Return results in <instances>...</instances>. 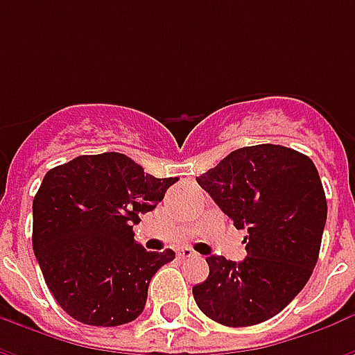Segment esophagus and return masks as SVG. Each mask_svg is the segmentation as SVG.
<instances>
[{
	"mask_svg": "<svg viewBox=\"0 0 355 355\" xmlns=\"http://www.w3.org/2000/svg\"><path fill=\"white\" fill-rule=\"evenodd\" d=\"M196 257H198V253H193L192 249H188V247L178 251V259H196Z\"/></svg>",
	"mask_w": 355,
	"mask_h": 355,
	"instance_id": "34e87169",
	"label": "esophagus"
}]
</instances>
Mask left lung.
Returning <instances> with one entry per match:
<instances>
[{"label": "left lung", "instance_id": "obj_1", "mask_svg": "<svg viewBox=\"0 0 355 355\" xmlns=\"http://www.w3.org/2000/svg\"><path fill=\"white\" fill-rule=\"evenodd\" d=\"M198 184L247 230V257H207L209 277L192 289L196 304L228 327L274 318L302 291L320 257L327 200L315 165L297 150L257 144L234 150Z\"/></svg>", "mask_w": 355, "mask_h": 355}]
</instances>
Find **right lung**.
<instances>
[{"label":"right lung","mask_w":355,"mask_h":355,"mask_svg":"<svg viewBox=\"0 0 355 355\" xmlns=\"http://www.w3.org/2000/svg\"><path fill=\"white\" fill-rule=\"evenodd\" d=\"M177 180L146 175L117 152L80 155L43 177L32 207V245L68 315L116 327L142 313L150 279L175 253L146 251L135 241L132 226Z\"/></svg>","instance_id":"1"}]
</instances>
